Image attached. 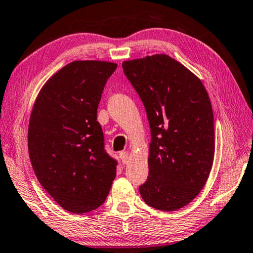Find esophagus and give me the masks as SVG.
<instances>
[{"mask_svg": "<svg viewBox=\"0 0 253 253\" xmlns=\"http://www.w3.org/2000/svg\"><path fill=\"white\" fill-rule=\"evenodd\" d=\"M119 158H120V160H122L123 163H127L128 158H129V154H128L127 151H123L119 153Z\"/></svg>", "mask_w": 253, "mask_h": 253, "instance_id": "1", "label": "esophagus"}]
</instances>
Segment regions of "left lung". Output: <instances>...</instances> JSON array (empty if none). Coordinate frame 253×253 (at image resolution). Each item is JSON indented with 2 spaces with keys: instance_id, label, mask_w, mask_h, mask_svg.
Returning <instances> with one entry per match:
<instances>
[{
  "instance_id": "left-lung-1",
  "label": "left lung",
  "mask_w": 253,
  "mask_h": 253,
  "mask_svg": "<svg viewBox=\"0 0 253 253\" xmlns=\"http://www.w3.org/2000/svg\"><path fill=\"white\" fill-rule=\"evenodd\" d=\"M151 128L148 177L139 194L148 206L172 211L205 186L214 161V115L202 81L170 56L123 63Z\"/></svg>"
}]
</instances>
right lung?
Listing matches in <instances>:
<instances>
[{"instance_id":"obj_1","label":"right lung","mask_w":253,"mask_h":253,"mask_svg":"<svg viewBox=\"0 0 253 253\" xmlns=\"http://www.w3.org/2000/svg\"><path fill=\"white\" fill-rule=\"evenodd\" d=\"M117 64L75 61L42 87L28 129V151L38 181L74 214L97 210L109 194L118 162L105 150L97 110Z\"/></svg>"}]
</instances>
